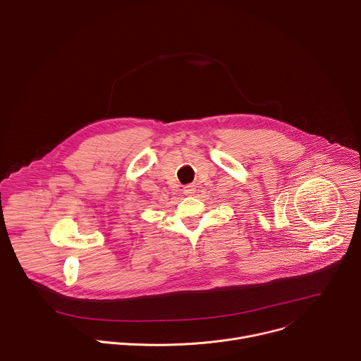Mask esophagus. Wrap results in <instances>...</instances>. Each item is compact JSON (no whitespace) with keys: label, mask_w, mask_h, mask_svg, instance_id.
<instances>
[{"label":"esophagus","mask_w":361,"mask_h":361,"mask_svg":"<svg viewBox=\"0 0 361 361\" xmlns=\"http://www.w3.org/2000/svg\"><path fill=\"white\" fill-rule=\"evenodd\" d=\"M194 192H195V185H192V184H188L183 188L184 195H194Z\"/></svg>","instance_id":"esophagus-1"}]
</instances>
